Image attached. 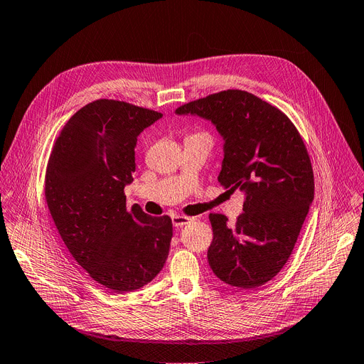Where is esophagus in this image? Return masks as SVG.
Instances as JSON below:
<instances>
[{"label":"esophagus","instance_id":"obj_1","mask_svg":"<svg viewBox=\"0 0 364 364\" xmlns=\"http://www.w3.org/2000/svg\"><path fill=\"white\" fill-rule=\"evenodd\" d=\"M191 220H193V218H189V216H182V215H173V216H171L173 227H176V228L183 227V225L189 223Z\"/></svg>","mask_w":364,"mask_h":364}]
</instances>
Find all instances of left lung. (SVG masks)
I'll use <instances>...</instances> for the list:
<instances>
[{"mask_svg": "<svg viewBox=\"0 0 364 364\" xmlns=\"http://www.w3.org/2000/svg\"><path fill=\"white\" fill-rule=\"evenodd\" d=\"M176 114L212 121L225 142L218 181L245 194L234 225L209 215L212 271L235 287L265 284L287 262L314 200L313 167L299 132L279 108L245 90L205 96Z\"/></svg>", "mask_w": 364, "mask_h": 364, "instance_id": "8db88e82", "label": "left lung"}]
</instances>
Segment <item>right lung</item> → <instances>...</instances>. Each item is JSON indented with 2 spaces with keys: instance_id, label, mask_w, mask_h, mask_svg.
<instances>
[{
  "instance_id": "right-lung-1",
  "label": "right lung",
  "mask_w": 364,
  "mask_h": 364,
  "mask_svg": "<svg viewBox=\"0 0 364 364\" xmlns=\"http://www.w3.org/2000/svg\"><path fill=\"white\" fill-rule=\"evenodd\" d=\"M163 114L99 99L69 118L51 148L46 201L69 253L95 282L124 293L157 275L168 256L173 225L126 203L134 148Z\"/></svg>"
}]
</instances>
